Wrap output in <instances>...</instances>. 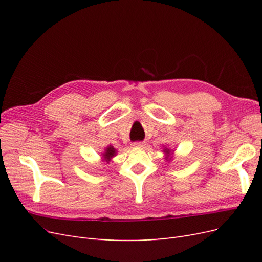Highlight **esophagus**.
<instances>
[{
    "label": "esophagus",
    "mask_w": 262,
    "mask_h": 262,
    "mask_svg": "<svg viewBox=\"0 0 262 262\" xmlns=\"http://www.w3.org/2000/svg\"><path fill=\"white\" fill-rule=\"evenodd\" d=\"M132 145L136 146V147H143V146H145V143H144V142H134Z\"/></svg>",
    "instance_id": "34e87169"
}]
</instances>
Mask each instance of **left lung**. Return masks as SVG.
<instances>
[{
	"label": "left lung",
	"mask_w": 262,
	"mask_h": 262,
	"mask_svg": "<svg viewBox=\"0 0 262 262\" xmlns=\"http://www.w3.org/2000/svg\"><path fill=\"white\" fill-rule=\"evenodd\" d=\"M165 152H167V153H168V152H169V150H168V149H166V150H165Z\"/></svg>",
	"instance_id": "left-lung-1"
}]
</instances>
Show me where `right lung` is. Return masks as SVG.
Returning a JSON list of instances; mask_svg holds the SVG:
<instances>
[{
	"instance_id": "right-lung-1",
	"label": "right lung",
	"mask_w": 262,
	"mask_h": 262,
	"mask_svg": "<svg viewBox=\"0 0 262 262\" xmlns=\"http://www.w3.org/2000/svg\"><path fill=\"white\" fill-rule=\"evenodd\" d=\"M116 153H117L116 149L113 146H108L104 153V157L106 158V162H109L110 158L114 157L116 155Z\"/></svg>"
}]
</instances>
